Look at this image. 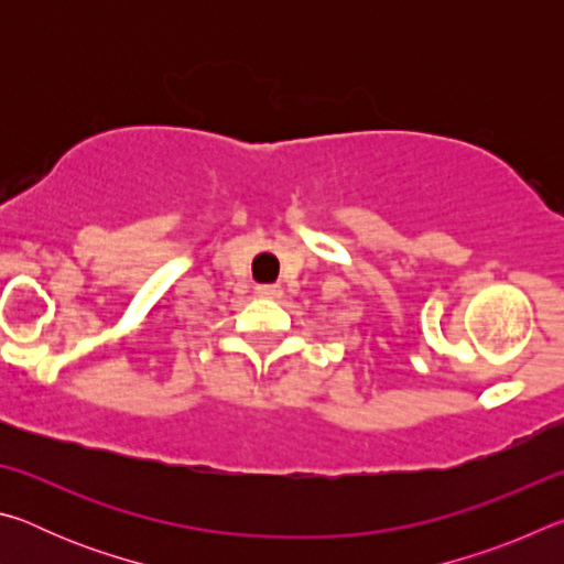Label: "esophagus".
I'll return each instance as SVG.
<instances>
[{
	"mask_svg": "<svg viewBox=\"0 0 564 564\" xmlns=\"http://www.w3.org/2000/svg\"><path fill=\"white\" fill-rule=\"evenodd\" d=\"M256 295H261V299H281L283 289L279 283H261L256 285Z\"/></svg>",
	"mask_w": 564,
	"mask_h": 564,
	"instance_id": "esophagus-1",
	"label": "esophagus"
}]
</instances>
